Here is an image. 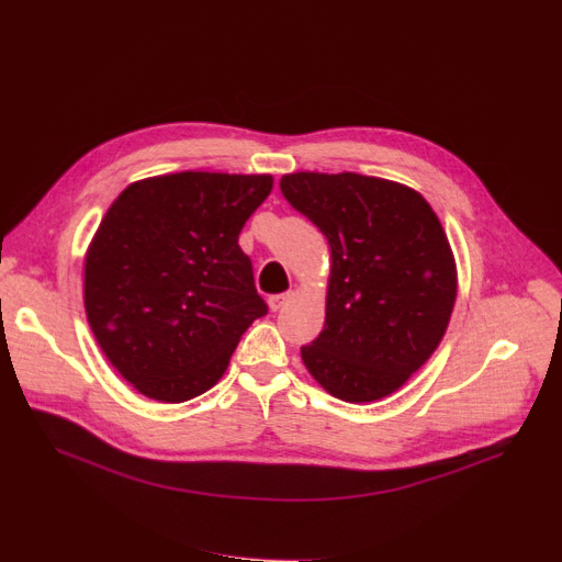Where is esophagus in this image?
Returning <instances> with one entry per match:
<instances>
[{"mask_svg":"<svg viewBox=\"0 0 562 562\" xmlns=\"http://www.w3.org/2000/svg\"><path fill=\"white\" fill-rule=\"evenodd\" d=\"M291 297H293L291 291H286V293H276V295L269 297V307H271L273 312H278V310H282V307L291 301Z\"/></svg>","mask_w":562,"mask_h":562,"instance_id":"1","label":"esophagus"}]
</instances>
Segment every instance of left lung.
Returning <instances> with one entry per match:
<instances>
[{"mask_svg": "<svg viewBox=\"0 0 562 562\" xmlns=\"http://www.w3.org/2000/svg\"><path fill=\"white\" fill-rule=\"evenodd\" d=\"M282 196L327 237L325 327L301 355L334 397L372 402L434 355L457 301L450 241L414 190L361 173L297 171Z\"/></svg>", "mask_w": 562, "mask_h": 562, "instance_id": "8db88e82", "label": "left lung"}]
</instances>
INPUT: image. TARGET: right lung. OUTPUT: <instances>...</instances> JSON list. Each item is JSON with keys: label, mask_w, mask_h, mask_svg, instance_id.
<instances>
[{"label": "right lung", "mask_w": 562, "mask_h": 562, "mask_svg": "<svg viewBox=\"0 0 562 562\" xmlns=\"http://www.w3.org/2000/svg\"><path fill=\"white\" fill-rule=\"evenodd\" d=\"M271 176L182 171L128 184L86 255V314L108 361L142 395L210 391L269 312L239 248Z\"/></svg>", "instance_id": "right-lung-1"}]
</instances>
